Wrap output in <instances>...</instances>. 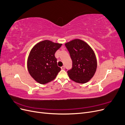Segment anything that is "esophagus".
<instances>
[{
	"label": "esophagus",
	"instance_id": "34e87169",
	"mask_svg": "<svg viewBox=\"0 0 125 125\" xmlns=\"http://www.w3.org/2000/svg\"><path fill=\"white\" fill-rule=\"evenodd\" d=\"M61 69H65V66H62V67H61Z\"/></svg>",
	"mask_w": 125,
	"mask_h": 125
}]
</instances>
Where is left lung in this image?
<instances>
[{
  "instance_id": "8db88e82",
  "label": "left lung",
  "mask_w": 125,
  "mask_h": 125,
  "mask_svg": "<svg viewBox=\"0 0 125 125\" xmlns=\"http://www.w3.org/2000/svg\"><path fill=\"white\" fill-rule=\"evenodd\" d=\"M73 61V67L67 71L72 80L85 83L95 73L97 60L94 51L84 41L74 39L65 44Z\"/></svg>"
}]
</instances>
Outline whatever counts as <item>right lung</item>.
Returning <instances> with one entry per match:
<instances>
[{
    "label": "right lung",
    "mask_w": 125,
    "mask_h": 125,
    "mask_svg": "<svg viewBox=\"0 0 125 125\" xmlns=\"http://www.w3.org/2000/svg\"><path fill=\"white\" fill-rule=\"evenodd\" d=\"M62 45L45 40L36 44L30 52L28 69L31 76L39 83L46 84L53 80L61 70L57 66L55 54Z\"/></svg>",
    "instance_id": "obj_1"
}]
</instances>
